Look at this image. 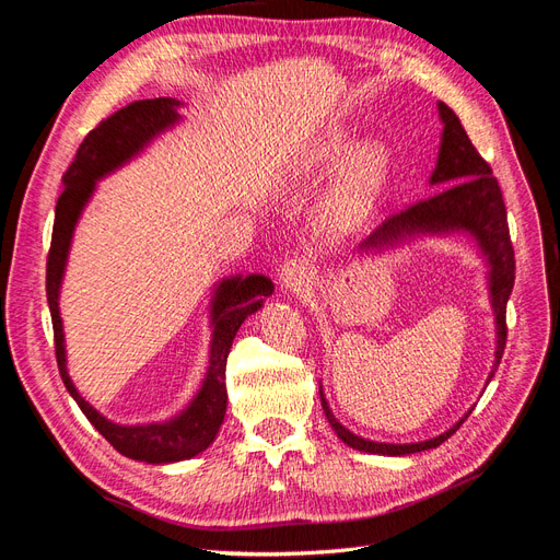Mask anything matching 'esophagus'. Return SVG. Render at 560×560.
Here are the masks:
<instances>
[{"mask_svg":"<svg viewBox=\"0 0 560 560\" xmlns=\"http://www.w3.org/2000/svg\"><path fill=\"white\" fill-rule=\"evenodd\" d=\"M280 280L284 290H301V287H306L313 280V268L308 266V261L292 259L282 266Z\"/></svg>","mask_w":560,"mask_h":560,"instance_id":"1","label":"esophagus"}]
</instances>
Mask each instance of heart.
Instances as JSON below:
<instances>
[{
    "label": "heart",
    "instance_id": "obj_1",
    "mask_svg": "<svg viewBox=\"0 0 560 560\" xmlns=\"http://www.w3.org/2000/svg\"><path fill=\"white\" fill-rule=\"evenodd\" d=\"M350 149L346 132H331L313 149L311 165H331ZM387 173V151L383 144H364L354 151L331 196V217L336 224H352L366 212Z\"/></svg>",
    "mask_w": 560,
    "mask_h": 560
}]
</instances>
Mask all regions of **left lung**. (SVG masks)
Masks as SVG:
<instances>
[{
	"mask_svg": "<svg viewBox=\"0 0 560 560\" xmlns=\"http://www.w3.org/2000/svg\"><path fill=\"white\" fill-rule=\"evenodd\" d=\"M439 114H442V121H444V135H442V147H439L436 167L432 173V184L442 186V189L430 198L413 202V206H409L404 212L385 219L383 226H378L374 235H371L369 241H364V247L395 243L409 233H439V231L463 229L477 235V241L488 254L490 268H493L490 270V294H493V308L498 319V350H495V369H498L506 346V301H510V294H512L514 270H516L504 200H502L500 184L493 177V171H490V165L479 154V149L474 147L471 140L467 138L460 118H457L455 112L444 103H439ZM495 369L490 371V378H493ZM322 409H325L329 425L334 428V432L338 434L341 442H346L348 446L358 451L381 453V455H409V453L436 448L439 444H444L451 434H455V430L460 428L469 416L467 413L460 422H455L448 432L430 439V442L378 444L346 430L329 411L325 397H322Z\"/></svg>",
	"mask_w": 560,
	"mask_h": 560,
	"instance_id": "left-lung-1",
	"label": "left lung"
}]
</instances>
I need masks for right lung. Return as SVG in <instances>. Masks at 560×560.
Listing matches in <instances>:
<instances>
[{
    "label": "right lung",
    "mask_w": 560,
    "mask_h": 560,
    "mask_svg": "<svg viewBox=\"0 0 560 560\" xmlns=\"http://www.w3.org/2000/svg\"><path fill=\"white\" fill-rule=\"evenodd\" d=\"M177 100L154 97L138 100L124 109L103 118L77 149V156L62 175L65 189L56 202V222L50 247L46 257V296L50 308V322H54V343L56 360L67 393L74 397L79 409L91 420V425L103 434L107 442L126 457L142 463H177L206 451L219 432L226 413V360L233 346L235 331L241 329L247 315L261 308L264 299L273 294V282L264 276L235 278L219 284L214 306H212V354L208 378L194 404L179 418L163 422V425L144 428H121L105 420L93 406L83 399L65 369V346H62V325L58 313V287L70 249L72 231L81 208L86 206L89 196L95 189V179L107 175L114 167L128 161L132 154L154 138L156 132L165 130L177 121Z\"/></svg>",
    "instance_id": "obj_1"
}]
</instances>
